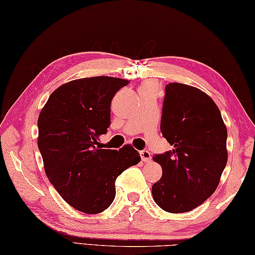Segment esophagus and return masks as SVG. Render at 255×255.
I'll return each instance as SVG.
<instances>
[{
	"mask_svg": "<svg viewBox=\"0 0 255 255\" xmlns=\"http://www.w3.org/2000/svg\"><path fill=\"white\" fill-rule=\"evenodd\" d=\"M140 155H141L142 161H143L144 163L150 162V161H151V158H152V156H151V153H150L149 151H147V150L141 151V152H140Z\"/></svg>",
	"mask_w": 255,
	"mask_h": 255,
	"instance_id": "esophagus-1",
	"label": "esophagus"
}]
</instances>
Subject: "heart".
Returning <instances> with one entry per match:
<instances>
[{"label":"heart","instance_id":"obj_1","mask_svg":"<svg viewBox=\"0 0 255 255\" xmlns=\"http://www.w3.org/2000/svg\"><path fill=\"white\" fill-rule=\"evenodd\" d=\"M157 85L154 81H145L141 85L140 90H150V91H156Z\"/></svg>","mask_w":255,"mask_h":255}]
</instances>
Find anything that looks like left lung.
<instances>
[{"instance_id": "8db88e82", "label": "left lung", "mask_w": 255, "mask_h": 255, "mask_svg": "<svg viewBox=\"0 0 255 255\" xmlns=\"http://www.w3.org/2000/svg\"><path fill=\"white\" fill-rule=\"evenodd\" d=\"M165 91L161 132L173 150L153 156L163 174L152 195L164 211L183 213L216 190L228 159L227 128L214 101L200 89L170 82Z\"/></svg>"}]
</instances>
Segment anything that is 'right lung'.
<instances>
[{
  "mask_svg": "<svg viewBox=\"0 0 255 255\" xmlns=\"http://www.w3.org/2000/svg\"><path fill=\"white\" fill-rule=\"evenodd\" d=\"M129 80L98 76L72 80L52 92L38 118V147L47 178L75 210L97 214L114 201L115 181L141 157L132 145L102 149L111 103Z\"/></svg>",
  "mask_w": 255,
  "mask_h": 255,
  "instance_id": "right-lung-1",
  "label": "right lung"
}]
</instances>
